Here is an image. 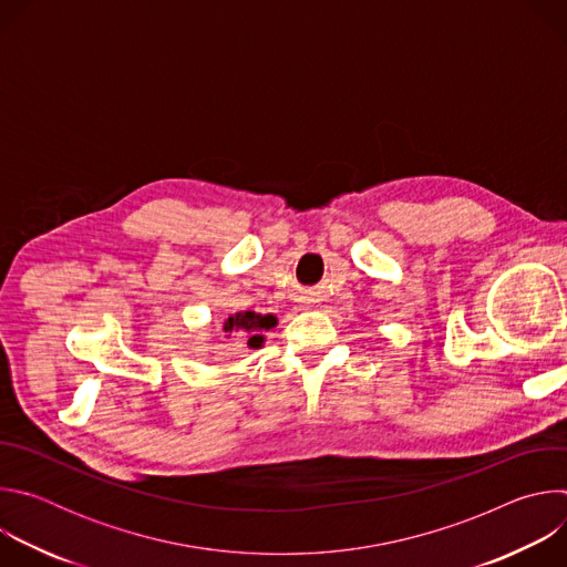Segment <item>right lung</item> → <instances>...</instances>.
<instances>
[{
    "label": "right lung",
    "mask_w": 567,
    "mask_h": 567,
    "mask_svg": "<svg viewBox=\"0 0 567 567\" xmlns=\"http://www.w3.org/2000/svg\"><path fill=\"white\" fill-rule=\"evenodd\" d=\"M276 322L278 320L271 313L262 316L256 311H237L224 320V332L228 339L233 337L239 341H247L251 350H258L265 343V332L276 328Z\"/></svg>",
    "instance_id": "1"
}]
</instances>
